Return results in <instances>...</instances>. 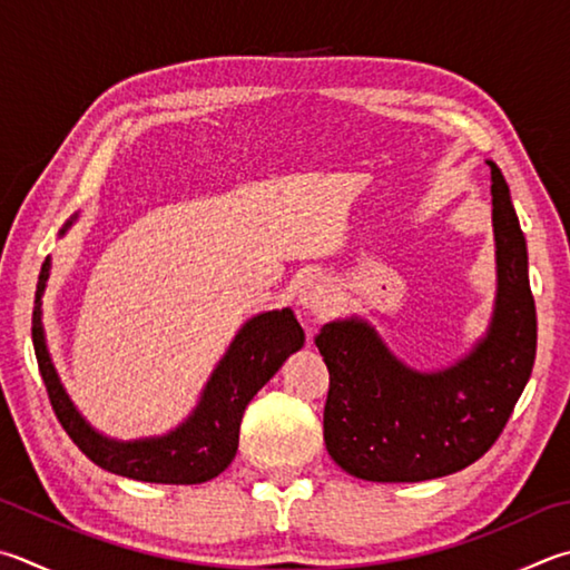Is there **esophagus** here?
Wrapping results in <instances>:
<instances>
[{"label": "esophagus", "instance_id": "1", "mask_svg": "<svg viewBox=\"0 0 570 570\" xmlns=\"http://www.w3.org/2000/svg\"><path fill=\"white\" fill-rule=\"evenodd\" d=\"M298 306L306 308V312L314 316L326 314V308L331 306L328 286L321 282V278H308V282H304L302 288H298Z\"/></svg>", "mask_w": 570, "mask_h": 570}]
</instances>
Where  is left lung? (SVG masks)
Listing matches in <instances>:
<instances>
[{
	"mask_svg": "<svg viewBox=\"0 0 570 570\" xmlns=\"http://www.w3.org/2000/svg\"><path fill=\"white\" fill-rule=\"evenodd\" d=\"M495 302L469 354L436 371L399 358L361 316L328 321L316 346L328 368L324 441L346 473L416 483L456 473L499 439L535 358L529 252L509 184L493 161Z\"/></svg>",
	"mask_w": 570,
	"mask_h": 570,
	"instance_id": "obj_1",
	"label": "left lung"
}]
</instances>
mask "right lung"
I'll return each mask as SVG.
<instances>
[{
	"instance_id": "right-lung-1",
	"label": "right lung",
	"mask_w": 570,
	"mask_h": 570,
	"mask_svg": "<svg viewBox=\"0 0 570 570\" xmlns=\"http://www.w3.org/2000/svg\"><path fill=\"white\" fill-rule=\"evenodd\" d=\"M77 216L79 214L61 226L59 236L71 229ZM49 272L51 258L47 256L37 284L32 341L51 409L69 439L99 469L134 481L191 485L216 479L236 456L239 426L249 401L284 366V361L304 346V328L298 326L292 308L256 314L236 331L229 348L206 381L196 406L177 429L161 436L119 441L99 433L81 416L51 361L45 324H41V296H45Z\"/></svg>"
}]
</instances>
